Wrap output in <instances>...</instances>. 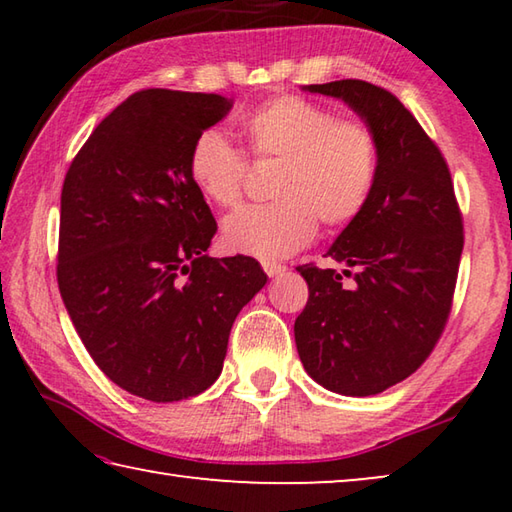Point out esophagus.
I'll list each match as a JSON object with an SVG mask.
<instances>
[{
    "mask_svg": "<svg viewBox=\"0 0 512 512\" xmlns=\"http://www.w3.org/2000/svg\"><path fill=\"white\" fill-rule=\"evenodd\" d=\"M262 266H264V271H266V275L268 277H280L284 271H287V266H282V264H277V262H262Z\"/></svg>",
    "mask_w": 512,
    "mask_h": 512,
    "instance_id": "obj_1",
    "label": "esophagus"
}]
</instances>
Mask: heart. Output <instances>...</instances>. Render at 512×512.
Returning <instances> with one entry per match:
<instances>
[{"instance_id": "heart-1", "label": "heart", "mask_w": 512, "mask_h": 512, "mask_svg": "<svg viewBox=\"0 0 512 512\" xmlns=\"http://www.w3.org/2000/svg\"><path fill=\"white\" fill-rule=\"evenodd\" d=\"M259 158L282 160L275 203L246 205L225 216L223 244L232 253L280 259L314 239L318 219L341 228L366 210L377 183L375 133L354 119H336L325 106L302 97H275L241 119ZM189 178L207 201L239 203L246 162L216 128L196 135L187 158Z\"/></svg>"}]
</instances>
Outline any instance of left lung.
<instances>
[{"label":"left lung","instance_id":"obj_1","mask_svg":"<svg viewBox=\"0 0 512 512\" xmlns=\"http://www.w3.org/2000/svg\"><path fill=\"white\" fill-rule=\"evenodd\" d=\"M302 90L357 112L375 133L379 169L366 210L325 253L341 271L298 266L309 300L293 325L296 348L327 391L377 395L418 370L443 334L463 253L461 212L445 158L391 92L354 79Z\"/></svg>","mask_w":512,"mask_h":512}]
</instances>
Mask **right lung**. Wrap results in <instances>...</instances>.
Segmentation results:
<instances>
[{
  "label": "right lung",
  "mask_w": 512,
  "mask_h": 512,
  "mask_svg": "<svg viewBox=\"0 0 512 512\" xmlns=\"http://www.w3.org/2000/svg\"><path fill=\"white\" fill-rule=\"evenodd\" d=\"M232 103L135 92L94 128L63 183L65 309L103 375L149 402L187 400L219 379L232 323L268 280L253 257L207 255L216 221L187 169L196 135Z\"/></svg>",
  "instance_id": "right-lung-1"
}]
</instances>
